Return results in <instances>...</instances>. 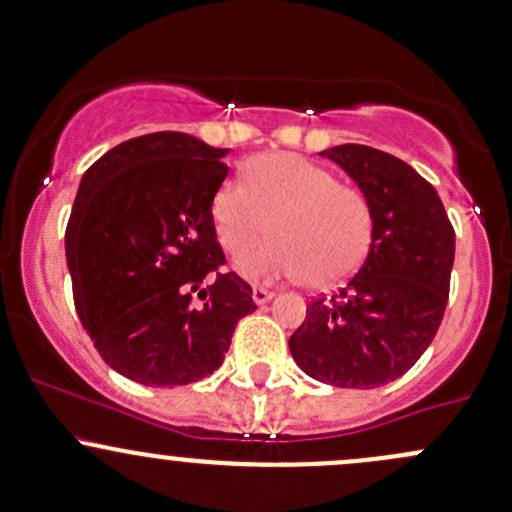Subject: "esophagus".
<instances>
[{
    "mask_svg": "<svg viewBox=\"0 0 512 512\" xmlns=\"http://www.w3.org/2000/svg\"><path fill=\"white\" fill-rule=\"evenodd\" d=\"M272 297H274V292H270V289H265V287H255V289H252V301H255L257 306L267 304V301H270Z\"/></svg>",
    "mask_w": 512,
    "mask_h": 512,
    "instance_id": "esophagus-1",
    "label": "esophagus"
}]
</instances>
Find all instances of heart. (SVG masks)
<instances>
[{
	"mask_svg": "<svg viewBox=\"0 0 512 512\" xmlns=\"http://www.w3.org/2000/svg\"><path fill=\"white\" fill-rule=\"evenodd\" d=\"M211 215L218 242L233 257L274 235L240 262L250 279L304 274L306 287H336L363 265L373 245L368 196L297 154H265L252 161L247 181H223Z\"/></svg>",
	"mask_w": 512,
	"mask_h": 512,
	"instance_id": "1",
	"label": "heart"
}]
</instances>
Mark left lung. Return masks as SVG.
<instances>
[{
    "instance_id": "8db88e82",
    "label": "left lung",
    "mask_w": 512,
    "mask_h": 512,
    "mask_svg": "<svg viewBox=\"0 0 512 512\" xmlns=\"http://www.w3.org/2000/svg\"><path fill=\"white\" fill-rule=\"evenodd\" d=\"M373 208V245L331 297L306 306L289 351L306 375L373 390L405 375L427 351L449 301L454 228L439 193L410 164L365 144L321 152Z\"/></svg>"
}]
</instances>
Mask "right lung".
Instances as JSON below:
<instances>
[{
  "label": "right lung",
  "mask_w": 512,
  "mask_h": 512,
  "mask_svg": "<svg viewBox=\"0 0 512 512\" xmlns=\"http://www.w3.org/2000/svg\"><path fill=\"white\" fill-rule=\"evenodd\" d=\"M225 154L154 132L117 144L80 181L66 228L75 309L102 360L134 383L208 378L257 309L250 284L220 272L211 206Z\"/></svg>",
  "instance_id": "obj_1"
}]
</instances>
